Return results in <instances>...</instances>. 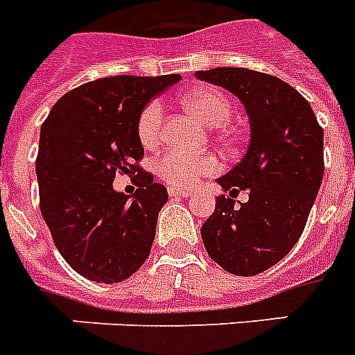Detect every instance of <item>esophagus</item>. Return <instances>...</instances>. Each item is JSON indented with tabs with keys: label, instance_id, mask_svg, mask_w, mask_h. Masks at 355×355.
<instances>
[{
	"label": "esophagus",
	"instance_id": "34e87169",
	"mask_svg": "<svg viewBox=\"0 0 355 355\" xmlns=\"http://www.w3.org/2000/svg\"><path fill=\"white\" fill-rule=\"evenodd\" d=\"M168 193H169V197L173 198H187L193 195L189 189H180V187H168Z\"/></svg>",
	"mask_w": 355,
	"mask_h": 355
}]
</instances>
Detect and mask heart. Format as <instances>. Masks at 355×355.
<instances>
[{
	"mask_svg": "<svg viewBox=\"0 0 355 355\" xmlns=\"http://www.w3.org/2000/svg\"><path fill=\"white\" fill-rule=\"evenodd\" d=\"M182 105L206 128H220L232 118V103L223 91L215 87H197L182 96ZM164 132V107L158 100L149 102L138 118V138L144 148H157ZM158 177L175 187H189L200 177L213 175L220 164L209 155H189L180 149H169L155 164Z\"/></svg>",
	"mask_w": 355,
	"mask_h": 355,
	"instance_id": "b5f03b06",
	"label": "heart"
}]
</instances>
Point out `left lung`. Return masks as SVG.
<instances>
[{"label": "left lung", "mask_w": 355, "mask_h": 355, "mask_svg": "<svg viewBox=\"0 0 355 355\" xmlns=\"http://www.w3.org/2000/svg\"><path fill=\"white\" fill-rule=\"evenodd\" d=\"M243 102L250 144L243 160L217 178L230 196L248 189V203L218 195L200 227L207 255L235 275H257L295 246L322 182V129L310 103L270 74L244 67L197 71Z\"/></svg>", "instance_id": "obj_1"}]
</instances>
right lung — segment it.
<instances>
[{"label":"right lung","instance_id":"add662e5","mask_svg":"<svg viewBox=\"0 0 355 355\" xmlns=\"http://www.w3.org/2000/svg\"><path fill=\"white\" fill-rule=\"evenodd\" d=\"M180 74L111 76L63 94L40 132V206L58 252L89 281H125L149 257L168 189L137 166L144 157L138 118ZM138 172L139 189L112 187Z\"/></svg>","mask_w":355,"mask_h":355}]
</instances>
